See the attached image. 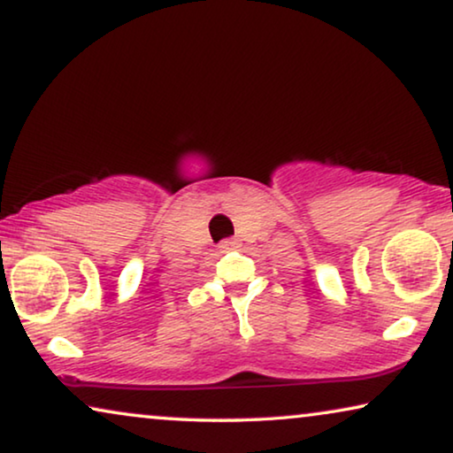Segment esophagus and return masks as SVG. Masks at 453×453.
Segmentation results:
<instances>
[{
  "label": "esophagus",
  "mask_w": 453,
  "mask_h": 453,
  "mask_svg": "<svg viewBox=\"0 0 453 453\" xmlns=\"http://www.w3.org/2000/svg\"><path fill=\"white\" fill-rule=\"evenodd\" d=\"M239 245V241H234V239H226V241H222L220 243V250L222 251H226V250H234V247Z\"/></svg>",
  "instance_id": "esophagus-1"
}]
</instances>
